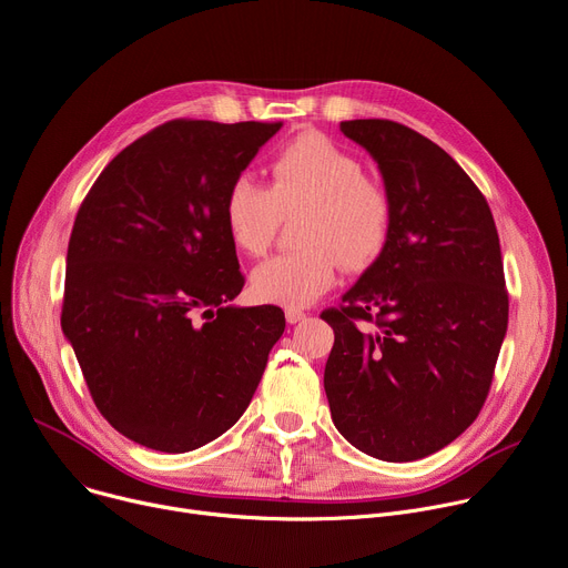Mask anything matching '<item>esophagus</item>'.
Returning a JSON list of instances; mask_svg holds the SVG:
<instances>
[{"mask_svg":"<svg viewBox=\"0 0 568 568\" xmlns=\"http://www.w3.org/2000/svg\"><path fill=\"white\" fill-rule=\"evenodd\" d=\"M284 314H286V323H291V325H295V323L307 318V314H304L302 310H295V307H288Z\"/></svg>","mask_w":568,"mask_h":568,"instance_id":"1","label":"esophagus"}]
</instances>
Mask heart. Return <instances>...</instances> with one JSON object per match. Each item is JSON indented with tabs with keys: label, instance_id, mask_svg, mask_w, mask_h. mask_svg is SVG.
Masks as SVG:
<instances>
[{
	"label": "heart",
	"instance_id": "b5f03b06",
	"mask_svg": "<svg viewBox=\"0 0 568 568\" xmlns=\"http://www.w3.org/2000/svg\"><path fill=\"white\" fill-rule=\"evenodd\" d=\"M302 209L295 221L300 247L280 252L252 271V293L284 307H304L336 280L338 264L359 271L379 256L390 225L394 197L364 174L353 156L323 134H300L273 156L268 186L247 174L225 195V227L232 243L252 256L264 254L282 215Z\"/></svg>",
	"mask_w": 568,
	"mask_h": 568
}]
</instances>
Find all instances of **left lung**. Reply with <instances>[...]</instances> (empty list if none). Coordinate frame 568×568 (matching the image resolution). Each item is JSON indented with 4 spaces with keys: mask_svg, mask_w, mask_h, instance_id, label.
Listing matches in <instances>:
<instances>
[{
    "mask_svg": "<svg viewBox=\"0 0 568 568\" xmlns=\"http://www.w3.org/2000/svg\"><path fill=\"white\" fill-rule=\"evenodd\" d=\"M341 132L377 161L394 225L341 307L321 314L334 329L325 394L355 448L414 462L455 442L489 396L509 316L500 241L485 195L439 145L394 120Z\"/></svg>",
    "mask_w": 568,
    "mask_h": 568,
    "instance_id": "1",
    "label": "left lung"
}]
</instances>
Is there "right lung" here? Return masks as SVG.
Listing matches in <instances>:
<instances>
[{
  "mask_svg": "<svg viewBox=\"0 0 568 568\" xmlns=\"http://www.w3.org/2000/svg\"><path fill=\"white\" fill-rule=\"evenodd\" d=\"M282 122L170 120L124 148L74 217L61 327L100 414L189 453L247 409L286 321L243 288L225 195Z\"/></svg>",
  "mask_w": 568,
  "mask_h": 568,
  "instance_id": "obj_1",
  "label": "right lung"
}]
</instances>
